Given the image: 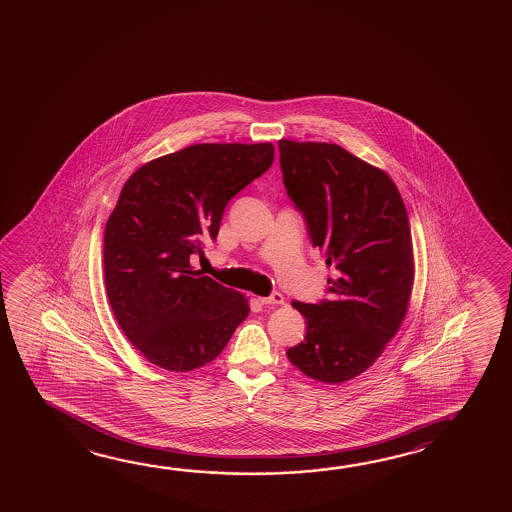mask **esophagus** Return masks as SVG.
Listing matches in <instances>:
<instances>
[{
    "instance_id": "34e87169",
    "label": "esophagus",
    "mask_w": 512,
    "mask_h": 512,
    "mask_svg": "<svg viewBox=\"0 0 512 512\" xmlns=\"http://www.w3.org/2000/svg\"><path fill=\"white\" fill-rule=\"evenodd\" d=\"M259 300L264 305H282L284 303V296L280 293H273L269 294V296H262Z\"/></svg>"
}]
</instances>
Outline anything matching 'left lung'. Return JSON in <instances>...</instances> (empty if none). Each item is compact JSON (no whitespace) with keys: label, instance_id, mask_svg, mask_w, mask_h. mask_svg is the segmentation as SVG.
<instances>
[{"label":"left lung","instance_id":"8db88e82","mask_svg":"<svg viewBox=\"0 0 512 512\" xmlns=\"http://www.w3.org/2000/svg\"><path fill=\"white\" fill-rule=\"evenodd\" d=\"M284 185L310 243L336 268L330 300L293 302L307 321L287 350L307 377L339 384L384 352L409 309L414 257L400 191L386 171L337 144L278 141Z\"/></svg>","mask_w":512,"mask_h":512}]
</instances>
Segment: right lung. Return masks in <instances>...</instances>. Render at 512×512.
<instances>
[{"label": "right lung", "mask_w": 512, "mask_h": 512, "mask_svg": "<svg viewBox=\"0 0 512 512\" xmlns=\"http://www.w3.org/2000/svg\"><path fill=\"white\" fill-rule=\"evenodd\" d=\"M273 159L271 143L194 144L123 185L105 225V287L119 327L155 366L202 368L250 314L244 294L202 277L191 257L218 237L227 203Z\"/></svg>", "instance_id": "add662e5"}]
</instances>
